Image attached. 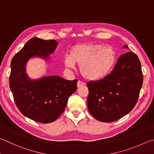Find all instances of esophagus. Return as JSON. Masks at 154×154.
Masks as SVG:
<instances>
[{
    "label": "esophagus",
    "mask_w": 154,
    "mask_h": 154,
    "mask_svg": "<svg viewBox=\"0 0 154 154\" xmlns=\"http://www.w3.org/2000/svg\"><path fill=\"white\" fill-rule=\"evenodd\" d=\"M83 85H84V83L81 82V81H78V82H77V88H81V87H82Z\"/></svg>",
    "instance_id": "obj_1"
}]
</instances>
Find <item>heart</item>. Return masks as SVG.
Masks as SVG:
<instances>
[{"label":"heart","mask_w":154,"mask_h":154,"mask_svg":"<svg viewBox=\"0 0 154 154\" xmlns=\"http://www.w3.org/2000/svg\"><path fill=\"white\" fill-rule=\"evenodd\" d=\"M116 52L112 47L97 44H82L72 47L65 66L72 69L80 66L83 77L89 81L100 80L110 73L116 63Z\"/></svg>","instance_id":"heart-1"}]
</instances>
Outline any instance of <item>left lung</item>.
<instances>
[{
    "mask_svg": "<svg viewBox=\"0 0 154 154\" xmlns=\"http://www.w3.org/2000/svg\"><path fill=\"white\" fill-rule=\"evenodd\" d=\"M128 48V46H124ZM139 58L133 52L119 58L114 69L103 79L87 83L89 112L101 122L116 121L135 107L143 85Z\"/></svg>",
    "mask_w": 154,
    "mask_h": 154,
    "instance_id": "left-lung-1",
    "label": "left lung"
}]
</instances>
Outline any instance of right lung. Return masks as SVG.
<instances>
[{
  "label": "right lung",
  "instance_id": "add662e5",
  "mask_svg": "<svg viewBox=\"0 0 154 154\" xmlns=\"http://www.w3.org/2000/svg\"><path fill=\"white\" fill-rule=\"evenodd\" d=\"M58 44L54 40L32 38L11 63L9 86L17 107L25 116L41 123L57 120L65 110L69 96L77 90V79L45 76L33 80L26 73V63L31 58L47 59Z\"/></svg>",
  "mask_w": 154,
  "mask_h": 154
}]
</instances>
